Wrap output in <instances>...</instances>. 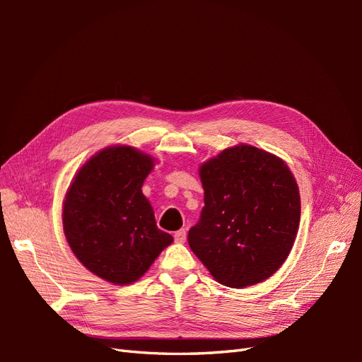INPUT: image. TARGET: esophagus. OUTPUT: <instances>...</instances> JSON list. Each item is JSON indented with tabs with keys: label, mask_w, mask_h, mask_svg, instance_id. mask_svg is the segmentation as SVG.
<instances>
[{
	"label": "esophagus",
	"mask_w": 362,
	"mask_h": 362,
	"mask_svg": "<svg viewBox=\"0 0 362 362\" xmlns=\"http://www.w3.org/2000/svg\"><path fill=\"white\" fill-rule=\"evenodd\" d=\"M173 238L177 243H184L185 238H187V233H185V229H180V231L173 234Z\"/></svg>",
	"instance_id": "1"
}]
</instances>
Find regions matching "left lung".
I'll use <instances>...</instances> for the list:
<instances>
[{
  "mask_svg": "<svg viewBox=\"0 0 362 362\" xmlns=\"http://www.w3.org/2000/svg\"><path fill=\"white\" fill-rule=\"evenodd\" d=\"M199 175L205 205L187 237L193 254L226 287L272 276L287 259L300 221L299 189L287 164L238 145L204 163Z\"/></svg>",
  "mask_w": 362,
  "mask_h": 362,
  "instance_id": "8db88e82",
  "label": "left lung"
}]
</instances>
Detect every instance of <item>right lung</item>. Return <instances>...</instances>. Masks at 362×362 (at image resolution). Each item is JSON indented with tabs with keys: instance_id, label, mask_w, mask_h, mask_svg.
I'll return each instance as SVG.
<instances>
[{
	"instance_id": "obj_1",
	"label": "right lung",
	"mask_w": 362,
	"mask_h": 362,
	"mask_svg": "<svg viewBox=\"0 0 362 362\" xmlns=\"http://www.w3.org/2000/svg\"><path fill=\"white\" fill-rule=\"evenodd\" d=\"M152 157L112 146L76 173L63 205V229L81 264L116 286L137 281L173 238L157 228L141 193Z\"/></svg>"
}]
</instances>
